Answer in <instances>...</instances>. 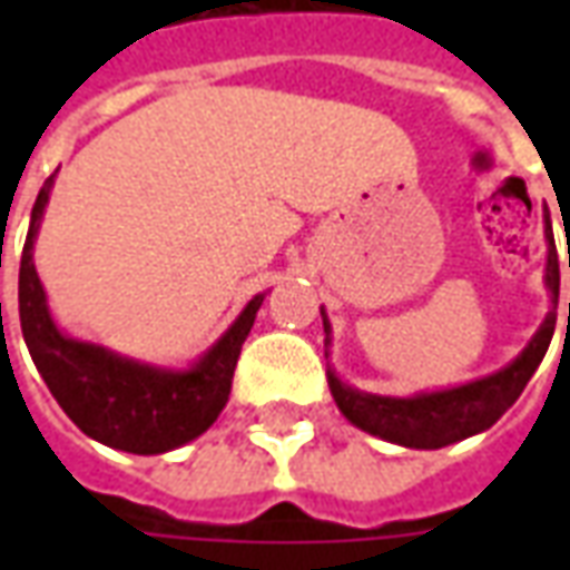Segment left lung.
<instances>
[{
    "instance_id": "8db88e82",
    "label": "left lung",
    "mask_w": 570,
    "mask_h": 570,
    "mask_svg": "<svg viewBox=\"0 0 570 570\" xmlns=\"http://www.w3.org/2000/svg\"><path fill=\"white\" fill-rule=\"evenodd\" d=\"M547 240H550L547 286L552 289V305H556L559 302V256H556V240H552L550 225H547ZM323 326H326V335H330V323L323 321ZM552 333H556V308L547 314L538 335L528 342L525 351L507 370L494 372L489 379L464 384V387L440 391V394H424L415 396V400L360 394L354 387L338 382L333 372H330V391H333L338 409L345 412V419L354 421L357 428L370 430L375 436L396 442V445H409V449H442V445H452V442L473 436L479 430L491 428L507 409L513 406L519 394L525 391L528 379L540 366L543 354H547Z\"/></svg>"
}]
</instances>
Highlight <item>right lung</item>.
Returning <instances> with one entry per match:
<instances>
[{"label":"right lung","mask_w":570,"mask_h":570,"mask_svg":"<svg viewBox=\"0 0 570 570\" xmlns=\"http://www.w3.org/2000/svg\"><path fill=\"white\" fill-rule=\"evenodd\" d=\"M48 191L51 179L32 204L18 281L20 330L48 391L81 433L109 449L161 454L200 436L228 403L237 357L253 330L262 296L249 302L235 326L188 372L149 370L104 347L72 342L57 330L45 308L42 284L32 265V237L48 204Z\"/></svg>","instance_id":"1"}]
</instances>
